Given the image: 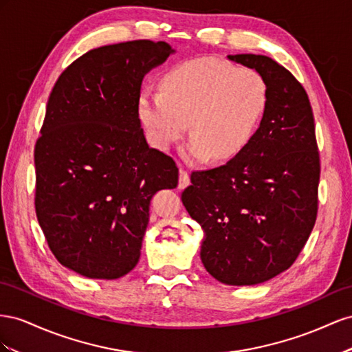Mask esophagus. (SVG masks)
I'll use <instances>...</instances> for the list:
<instances>
[{
  "label": "esophagus",
  "mask_w": 352,
  "mask_h": 352,
  "mask_svg": "<svg viewBox=\"0 0 352 352\" xmlns=\"http://www.w3.org/2000/svg\"><path fill=\"white\" fill-rule=\"evenodd\" d=\"M188 183H190L188 173H187L186 169H179V184H178V187L179 188H184V187L188 186Z\"/></svg>",
  "instance_id": "obj_1"
}]
</instances>
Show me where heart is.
<instances>
[{
  "mask_svg": "<svg viewBox=\"0 0 352 352\" xmlns=\"http://www.w3.org/2000/svg\"><path fill=\"white\" fill-rule=\"evenodd\" d=\"M267 103L265 79L255 69L196 58L169 69L160 88L144 87L138 115L155 147L169 148L188 126L190 159L227 160L252 140Z\"/></svg>",
  "mask_w": 352,
  "mask_h": 352,
  "instance_id": "obj_1",
  "label": "heart"
}]
</instances>
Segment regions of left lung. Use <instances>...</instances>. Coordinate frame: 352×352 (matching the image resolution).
<instances>
[{"label":"left lung","mask_w":352,"mask_h":352,"mask_svg":"<svg viewBox=\"0 0 352 352\" xmlns=\"http://www.w3.org/2000/svg\"><path fill=\"white\" fill-rule=\"evenodd\" d=\"M228 58L265 79V115L230 162L193 170L182 200L205 233L200 259L208 273L250 286L287 270L305 246L318 210L320 155L313 109L298 79L267 56Z\"/></svg>","instance_id":"8db88e82"}]
</instances>
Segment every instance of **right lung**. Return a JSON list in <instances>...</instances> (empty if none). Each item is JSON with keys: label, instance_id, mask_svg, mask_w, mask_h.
Listing matches in <instances>:
<instances>
[{"label": "right lung", "instance_id": "add662e5", "mask_svg": "<svg viewBox=\"0 0 352 352\" xmlns=\"http://www.w3.org/2000/svg\"><path fill=\"white\" fill-rule=\"evenodd\" d=\"M174 50L135 39L89 50L48 97L35 144V210L56 259L113 280L142 252L153 195L178 184L175 160L148 147L138 118L142 81Z\"/></svg>", "mask_w": 352, "mask_h": 352}]
</instances>
